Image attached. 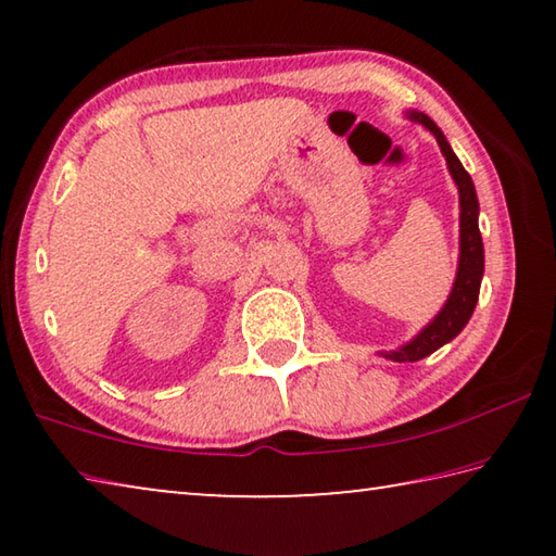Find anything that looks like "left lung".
Instances as JSON below:
<instances>
[{"mask_svg":"<svg viewBox=\"0 0 556 556\" xmlns=\"http://www.w3.org/2000/svg\"><path fill=\"white\" fill-rule=\"evenodd\" d=\"M404 117L417 122L425 129H429L431 135L437 137L441 154L446 159L448 174L454 178V184L458 188V267H456V279L454 287H451V294L446 299V304L441 306V312L431 318V321L421 328V331L409 338L407 343L394 348V351H382L380 355L390 357L394 363H417L421 357L431 355L439 351L441 345H446L448 341L464 331L466 324L473 316V308L478 304V291H481V279H483V267H485V255H483V240H481V230H478V195H476V186L470 181L468 172L464 164L458 162V156L454 154V149L446 142L444 131L437 127V122L431 119L425 112L417 110H407Z\"/></svg>","mask_w":556,"mask_h":556,"instance_id":"1","label":"left lung"}]
</instances>
